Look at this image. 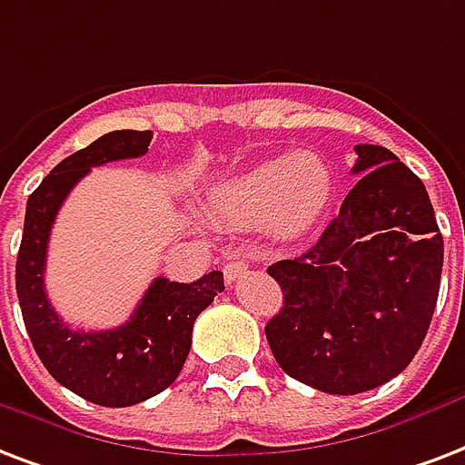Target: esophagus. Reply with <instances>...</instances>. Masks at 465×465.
<instances>
[{"mask_svg":"<svg viewBox=\"0 0 465 465\" xmlns=\"http://www.w3.org/2000/svg\"><path fill=\"white\" fill-rule=\"evenodd\" d=\"M248 263L243 261V258H236V261H229V263H224V280L226 285H232V282H236V278H241L243 272H246Z\"/></svg>","mask_w":465,"mask_h":465,"instance_id":"esophagus-1","label":"esophagus"}]
</instances>
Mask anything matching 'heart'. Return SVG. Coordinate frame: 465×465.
<instances>
[{"mask_svg":"<svg viewBox=\"0 0 465 465\" xmlns=\"http://www.w3.org/2000/svg\"><path fill=\"white\" fill-rule=\"evenodd\" d=\"M331 193V175L312 153L280 155L229 177L212 193V209L232 222H263L278 233L310 226Z\"/></svg>","mask_w":465,"mask_h":465,"instance_id":"heart-1","label":"heart"}]
</instances>
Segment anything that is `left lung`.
<instances>
[{
	"instance_id": "obj_1",
	"label": "left lung",
	"mask_w": 465,
	"mask_h": 465,
	"mask_svg": "<svg viewBox=\"0 0 465 465\" xmlns=\"http://www.w3.org/2000/svg\"><path fill=\"white\" fill-rule=\"evenodd\" d=\"M361 180L317 243L278 261L285 304L265 324L278 366L329 395L402 373L437 307L444 239L421 180L392 151L361 143Z\"/></svg>"
}]
</instances>
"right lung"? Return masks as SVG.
<instances>
[{"label":"right lung","mask_w":465,"mask_h":465,"mask_svg":"<svg viewBox=\"0 0 465 465\" xmlns=\"http://www.w3.org/2000/svg\"><path fill=\"white\" fill-rule=\"evenodd\" d=\"M153 131H109L67 155L26 202L16 258V295L24 324L45 371L75 395L102 407H129L175 382L193 346L194 319L224 290V272L194 282L155 278L126 324L106 331L67 327L45 295L44 272L53 222L70 190L94 165L148 153Z\"/></svg>","instance_id":"right-lung-1"}]
</instances>
